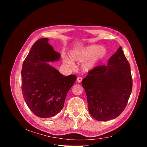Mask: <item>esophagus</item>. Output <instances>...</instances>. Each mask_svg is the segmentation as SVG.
<instances>
[{
    "mask_svg": "<svg viewBox=\"0 0 147 147\" xmlns=\"http://www.w3.org/2000/svg\"><path fill=\"white\" fill-rule=\"evenodd\" d=\"M82 81V77H78L77 78V82L78 83H81Z\"/></svg>",
    "mask_w": 147,
    "mask_h": 147,
    "instance_id": "34e87169",
    "label": "esophagus"
}]
</instances>
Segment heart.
<instances>
[{"mask_svg":"<svg viewBox=\"0 0 147 147\" xmlns=\"http://www.w3.org/2000/svg\"><path fill=\"white\" fill-rule=\"evenodd\" d=\"M107 50L105 47L97 45H91L86 47L75 48L70 51V57L74 61L82 63L84 62L82 68L84 70L88 71L94 68L99 62L104 58ZM68 64H72L69 58H65Z\"/></svg>","mask_w":147,"mask_h":147,"instance_id":"heart-1","label":"heart"}]
</instances>
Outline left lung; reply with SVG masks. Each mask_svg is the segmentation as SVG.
Masks as SVG:
<instances>
[{"mask_svg":"<svg viewBox=\"0 0 147 147\" xmlns=\"http://www.w3.org/2000/svg\"><path fill=\"white\" fill-rule=\"evenodd\" d=\"M130 68L120 47L107 64L96 67L83 79L88 110L92 118L97 121H109L123 112L132 91Z\"/></svg>","mask_w":147,"mask_h":147,"instance_id":"obj_1","label":"left lung"}]
</instances>
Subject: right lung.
I'll use <instances>...</instances> for the list:
<instances>
[{
  "instance_id": "right-lung-1",
  "label": "right lung",
  "mask_w": 147,
  "mask_h": 147,
  "mask_svg": "<svg viewBox=\"0 0 147 147\" xmlns=\"http://www.w3.org/2000/svg\"><path fill=\"white\" fill-rule=\"evenodd\" d=\"M40 38L31 48L21 70L22 92L29 109L36 116L48 118L63 109L67 94L77 77L64 76L48 63L59 61L61 55Z\"/></svg>"
}]
</instances>
